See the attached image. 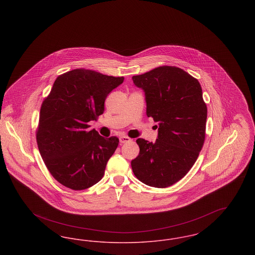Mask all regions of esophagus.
Instances as JSON below:
<instances>
[{
    "mask_svg": "<svg viewBox=\"0 0 255 255\" xmlns=\"http://www.w3.org/2000/svg\"><path fill=\"white\" fill-rule=\"evenodd\" d=\"M120 141H121L122 143H125V142H129V141H132V138H130V137L126 136V135H122V136L120 137Z\"/></svg>",
    "mask_w": 255,
    "mask_h": 255,
    "instance_id": "obj_1",
    "label": "esophagus"
}]
</instances>
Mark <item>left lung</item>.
Here are the masks:
<instances>
[{"mask_svg": "<svg viewBox=\"0 0 255 255\" xmlns=\"http://www.w3.org/2000/svg\"><path fill=\"white\" fill-rule=\"evenodd\" d=\"M132 79L145 93L146 114L158 122V133L155 143L136 139L139 154L131 166L140 182L165 188L188 173L204 145L207 108L202 87L174 66L158 67Z\"/></svg>", "mask_w": 255, "mask_h": 255, "instance_id": "8db88e82", "label": "left lung"}]
</instances>
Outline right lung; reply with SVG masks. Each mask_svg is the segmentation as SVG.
<instances>
[{
  "mask_svg": "<svg viewBox=\"0 0 255 255\" xmlns=\"http://www.w3.org/2000/svg\"><path fill=\"white\" fill-rule=\"evenodd\" d=\"M123 80L75 69L59 75L44 99L37 145L49 173L64 186L83 190L102 179L120 139L99 135L88 122L103 114L106 97Z\"/></svg>",
  "mask_w": 255,
  "mask_h": 255,
  "instance_id": "obj_1",
  "label": "right lung"
}]
</instances>
